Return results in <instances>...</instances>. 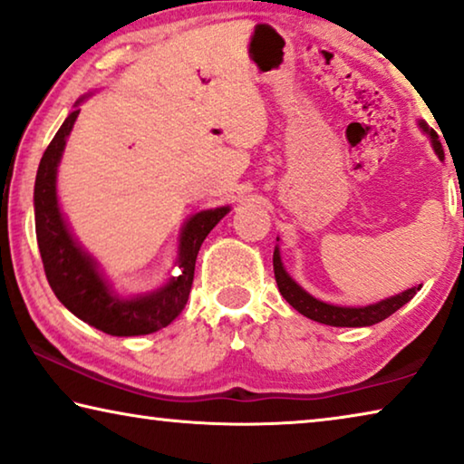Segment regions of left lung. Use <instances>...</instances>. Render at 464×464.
Instances as JSON below:
<instances>
[{"label":"left lung","mask_w":464,"mask_h":464,"mask_svg":"<svg viewBox=\"0 0 464 464\" xmlns=\"http://www.w3.org/2000/svg\"><path fill=\"white\" fill-rule=\"evenodd\" d=\"M419 127L425 135H430L433 151L438 154L440 160H444V148H441V143L438 140V133H435L425 121H419ZM276 241H279V237H276ZM273 268H275L276 287H279L283 298L292 304L300 314L308 316L310 321L331 324V327H371V324L382 323L383 319H387V316L396 313L398 308H402L406 302H411L414 298V294L420 289V285L411 287L402 294L392 295V298L369 304V306H337V304L323 302L319 298H314V295H310L306 289L298 285V283L289 276V273L285 271V266H283L281 262L279 246H275V252H273Z\"/></svg>","instance_id":"8db88e82"}]
</instances>
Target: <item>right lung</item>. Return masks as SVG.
Listing matches in <instances>:
<instances>
[{"instance_id":"right-lung-1","label":"right lung","mask_w":464,"mask_h":464,"mask_svg":"<svg viewBox=\"0 0 464 464\" xmlns=\"http://www.w3.org/2000/svg\"><path fill=\"white\" fill-rule=\"evenodd\" d=\"M89 95L93 93L82 95L74 103V110L62 122L39 162L33 204L41 260L55 298L82 323L116 337L148 335L170 324L181 314L191 292L199 247L231 208L218 206V208L199 210L185 220L179 235L177 266L181 268V273L177 276H169L164 285L148 294H116L103 276L98 260L72 235L58 202V166L68 135L81 112L79 106Z\"/></svg>"}]
</instances>
